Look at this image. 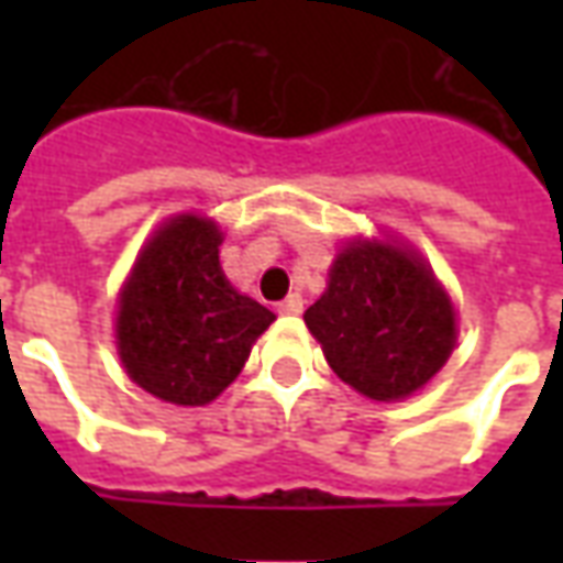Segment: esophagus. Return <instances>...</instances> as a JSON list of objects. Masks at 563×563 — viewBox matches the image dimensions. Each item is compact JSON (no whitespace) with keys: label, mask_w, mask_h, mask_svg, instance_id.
Listing matches in <instances>:
<instances>
[{"label":"esophagus","mask_w":563,"mask_h":563,"mask_svg":"<svg viewBox=\"0 0 563 563\" xmlns=\"http://www.w3.org/2000/svg\"><path fill=\"white\" fill-rule=\"evenodd\" d=\"M277 310H280L283 317H298V313H301V310H305V298H301V295H289V298H283L280 301V307H277Z\"/></svg>","instance_id":"esophagus-1"}]
</instances>
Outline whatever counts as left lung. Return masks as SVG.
<instances>
[{
    "mask_svg": "<svg viewBox=\"0 0 563 563\" xmlns=\"http://www.w3.org/2000/svg\"><path fill=\"white\" fill-rule=\"evenodd\" d=\"M307 329L331 371L374 401L422 389L455 346V310L422 258L391 244H350Z\"/></svg>",
    "mask_w": 563,
    "mask_h": 563,
    "instance_id": "obj_1",
    "label": "left lung"
}]
</instances>
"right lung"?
<instances>
[{
  "label": "right lung",
  "mask_w": 563,
  "mask_h": 563,
  "mask_svg": "<svg viewBox=\"0 0 563 563\" xmlns=\"http://www.w3.org/2000/svg\"><path fill=\"white\" fill-rule=\"evenodd\" d=\"M220 244L210 220L177 217L150 241L120 295V358L129 377L162 401H213L274 322L268 307L225 280Z\"/></svg>",
  "instance_id": "1"
}]
</instances>
